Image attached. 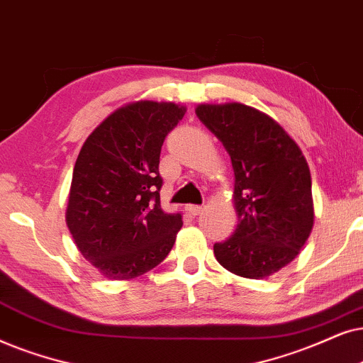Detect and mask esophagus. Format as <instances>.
<instances>
[{
    "label": "esophagus",
    "instance_id": "1",
    "mask_svg": "<svg viewBox=\"0 0 363 363\" xmlns=\"http://www.w3.org/2000/svg\"><path fill=\"white\" fill-rule=\"evenodd\" d=\"M202 209H204V207H202V206H194V204H191V206L186 207V211L189 212L191 216H199L201 212H202Z\"/></svg>",
    "mask_w": 363,
    "mask_h": 363
}]
</instances>
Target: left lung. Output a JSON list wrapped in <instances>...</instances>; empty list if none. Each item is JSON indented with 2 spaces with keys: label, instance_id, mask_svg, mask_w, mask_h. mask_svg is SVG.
I'll use <instances>...</instances> for the list:
<instances>
[{
  "label": "left lung",
  "instance_id": "obj_1",
  "mask_svg": "<svg viewBox=\"0 0 363 363\" xmlns=\"http://www.w3.org/2000/svg\"><path fill=\"white\" fill-rule=\"evenodd\" d=\"M197 118L234 169L238 229L214 244L222 267L265 279L297 257L313 225L312 181L301 147L279 123L240 103L199 104Z\"/></svg>",
  "mask_w": 363,
  "mask_h": 363
}]
</instances>
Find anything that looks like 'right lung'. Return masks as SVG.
<instances>
[{
    "mask_svg": "<svg viewBox=\"0 0 363 363\" xmlns=\"http://www.w3.org/2000/svg\"><path fill=\"white\" fill-rule=\"evenodd\" d=\"M184 114V106L138 101L109 114L81 147L66 224L83 257L106 279L146 274L176 242L182 216L161 209L159 157Z\"/></svg>",
    "mask_w": 363,
    "mask_h": 363,
    "instance_id": "1",
    "label": "right lung"
}]
</instances>
